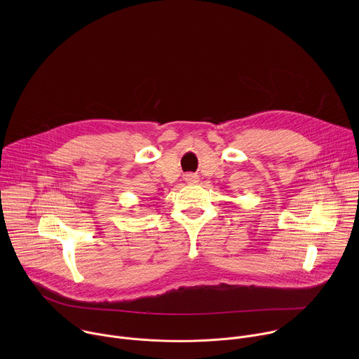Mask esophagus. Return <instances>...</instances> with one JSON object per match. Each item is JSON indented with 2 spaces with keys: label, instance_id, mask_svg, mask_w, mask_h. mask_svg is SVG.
Segmentation results:
<instances>
[{
  "label": "esophagus",
  "instance_id": "esophagus-1",
  "mask_svg": "<svg viewBox=\"0 0 359 359\" xmlns=\"http://www.w3.org/2000/svg\"><path fill=\"white\" fill-rule=\"evenodd\" d=\"M184 182L186 183H189V184H194V183H197L198 182V177L196 176V175H191V173H189V175H184Z\"/></svg>",
  "mask_w": 359,
  "mask_h": 359
}]
</instances>
